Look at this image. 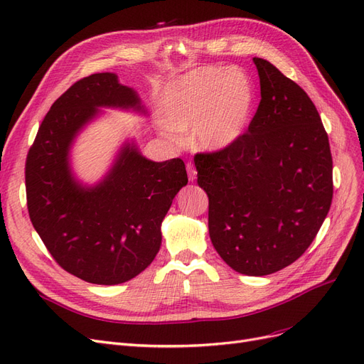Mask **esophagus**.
I'll use <instances>...</instances> for the list:
<instances>
[{"mask_svg": "<svg viewBox=\"0 0 364 364\" xmlns=\"http://www.w3.org/2000/svg\"><path fill=\"white\" fill-rule=\"evenodd\" d=\"M186 168H187V176H188V180L191 181H195L196 180V168L193 166V164L192 162H187V165H186Z\"/></svg>", "mask_w": 364, "mask_h": 364, "instance_id": "obj_1", "label": "esophagus"}]
</instances>
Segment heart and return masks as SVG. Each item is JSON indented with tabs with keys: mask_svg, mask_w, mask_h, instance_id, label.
Segmentation results:
<instances>
[{
	"mask_svg": "<svg viewBox=\"0 0 364 364\" xmlns=\"http://www.w3.org/2000/svg\"><path fill=\"white\" fill-rule=\"evenodd\" d=\"M255 102V86L244 70L203 67L184 75L173 87L168 116L176 129H193L195 149L217 151L244 135ZM168 135L177 139L172 131Z\"/></svg>",
	"mask_w": 364,
	"mask_h": 364,
	"instance_id": "obj_1",
	"label": "heart"
}]
</instances>
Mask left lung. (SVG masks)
I'll use <instances>...</instances> for the list:
<instances>
[{"mask_svg": "<svg viewBox=\"0 0 364 364\" xmlns=\"http://www.w3.org/2000/svg\"><path fill=\"white\" fill-rule=\"evenodd\" d=\"M262 100L247 132L214 153H196L208 195L210 238L233 271L263 277L304 255L333 198V162L306 92L271 62L252 58Z\"/></svg>", "mask_w": 364, "mask_h": 364, "instance_id": "obj_1", "label": "left lung"}]
</instances>
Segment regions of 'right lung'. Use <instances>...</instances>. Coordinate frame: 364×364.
<instances>
[{
  "instance_id": "1",
  "label": "right lung",
  "mask_w": 364,
  "mask_h": 364,
  "mask_svg": "<svg viewBox=\"0 0 364 364\" xmlns=\"http://www.w3.org/2000/svg\"><path fill=\"white\" fill-rule=\"evenodd\" d=\"M102 107L146 113L134 89L113 73L75 82L53 102L25 165L28 213L56 263L92 284L132 279L161 248V225L187 184L181 159L153 162L124 143L107 176L85 186L71 171L70 150Z\"/></svg>"
}]
</instances>
